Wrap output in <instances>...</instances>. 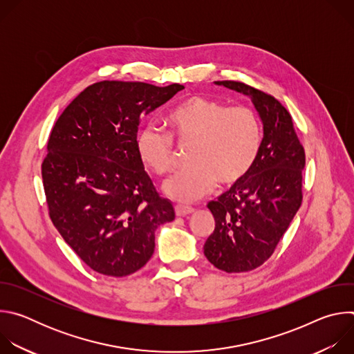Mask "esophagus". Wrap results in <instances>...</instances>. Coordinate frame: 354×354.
Returning a JSON list of instances; mask_svg holds the SVG:
<instances>
[{"instance_id":"obj_1","label":"esophagus","mask_w":354,"mask_h":354,"mask_svg":"<svg viewBox=\"0 0 354 354\" xmlns=\"http://www.w3.org/2000/svg\"><path fill=\"white\" fill-rule=\"evenodd\" d=\"M193 210H194L193 207L185 206V205H176L175 206V213H176L178 217H183L186 214H190V213H193Z\"/></svg>"}]
</instances>
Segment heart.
Here are the masks:
<instances>
[{
    "instance_id": "1",
    "label": "heart",
    "mask_w": 354,
    "mask_h": 354,
    "mask_svg": "<svg viewBox=\"0 0 354 354\" xmlns=\"http://www.w3.org/2000/svg\"><path fill=\"white\" fill-rule=\"evenodd\" d=\"M168 133L153 124L136 136V151L142 165L153 174L167 175L174 164L175 147L193 144L190 167L164 185V192L178 201H194L212 192L218 182L232 186L254 168L263 141L259 115L246 105L192 95L174 106L165 118Z\"/></svg>"
}]
</instances>
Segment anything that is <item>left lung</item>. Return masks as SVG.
Instances as JSON below:
<instances>
[{"instance_id": "1", "label": "left lung", "mask_w": 354, "mask_h": 354, "mask_svg": "<svg viewBox=\"0 0 354 354\" xmlns=\"http://www.w3.org/2000/svg\"><path fill=\"white\" fill-rule=\"evenodd\" d=\"M218 85L248 95L263 122V141L250 172L207 207L216 227L205 243L210 263L227 273L262 266L272 255L302 203L306 151L291 115L279 100L236 81Z\"/></svg>"}]
</instances>
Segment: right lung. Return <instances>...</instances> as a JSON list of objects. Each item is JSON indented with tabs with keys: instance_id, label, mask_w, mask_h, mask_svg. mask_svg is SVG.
<instances>
[{
	"instance_id": "obj_1",
	"label": "right lung",
	"mask_w": 354,
	"mask_h": 354,
	"mask_svg": "<svg viewBox=\"0 0 354 354\" xmlns=\"http://www.w3.org/2000/svg\"><path fill=\"white\" fill-rule=\"evenodd\" d=\"M183 88L95 82L50 133L41 162L48 216L93 272L113 277L137 272L154 254L156 230L175 218L144 171L136 136L142 116Z\"/></svg>"
}]
</instances>
